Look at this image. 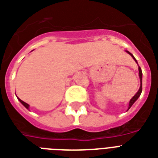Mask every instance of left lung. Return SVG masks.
<instances>
[{
    "mask_svg": "<svg viewBox=\"0 0 158 158\" xmlns=\"http://www.w3.org/2000/svg\"><path fill=\"white\" fill-rule=\"evenodd\" d=\"M126 52H128V53H129V55H131L132 57H133V58H134V59L135 60V62H136L137 63H138V62H137V60L135 59V57H134V55L132 54L131 52H129V51H126ZM139 78H140V83H141V84H140V87H139V90H138V92H137L134 96H133V98H132L131 100H130V101H129V109H128V110H129V109H130V107H131V106H133V105H134V102H135V101H136L137 100L139 99V96H140V95H141L142 90H143V87H142V77H143V73H142V70H141V68H140V67H139Z\"/></svg>",
    "mask_w": 158,
    "mask_h": 158,
    "instance_id": "obj_1",
    "label": "left lung"
}]
</instances>
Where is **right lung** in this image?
Masks as SVG:
<instances>
[{"label":"right lung","mask_w":158,"mask_h":158,"mask_svg":"<svg viewBox=\"0 0 158 158\" xmlns=\"http://www.w3.org/2000/svg\"><path fill=\"white\" fill-rule=\"evenodd\" d=\"M18 100H19V101H20V103H21L22 105H23V106H24V107H25V108H26V109H28V110H29V105H28V104H27V103H25V102H24V101H21V100H20V99H19V98H18Z\"/></svg>","instance_id":"add662e5"}]
</instances>
